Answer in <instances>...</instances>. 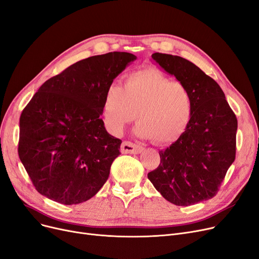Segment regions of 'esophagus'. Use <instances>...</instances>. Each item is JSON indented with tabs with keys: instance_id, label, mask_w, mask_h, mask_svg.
<instances>
[{
	"instance_id": "34e87169",
	"label": "esophagus",
	"mask_w": 259,
	"mask_h": 259,
	"mask_svg": "<svg viewBox=\"0 0 259 259\" xmlns=\"http://www.w3.org/2000/svg\"><path fill=\"white\" fill-rule=\"evenodd\" d=\"M143 150V147L136 143H132L130 141H123L120 147V151L122 153H133L137 154Z\"/></svg>"
}]
</instances>
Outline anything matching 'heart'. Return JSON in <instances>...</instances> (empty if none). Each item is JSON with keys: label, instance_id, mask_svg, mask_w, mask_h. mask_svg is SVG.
I'll list each match as a JSON object with an SVG mask.
<instances>
[{"label": "heart", "instance_id": "b5f03b06", "mask_svg": "<svg viewBox=\"0 0 259 259\" xmlns=\"http://www.w3.org/2000/svg\"><path fill=\"white\" fill-rule=\"evenodd\" d=\"M194 115L188 88L155 67L128 73L122 85L112 83L105 93L103 118L107 129L119 134L138 119V136L156 144H171L187 130Z\"/></svg>", "mask_w": 259, "mask_h": 259}]
</instances>
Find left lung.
<instances>
[{
	"label": "left lung",
	"mask_w": 259,
	"mask_h": 259,
	"mask_svg": "<svg viewBox=\"0 0 259 259\" xmlns=\"http://www.w3.org/2000/svg\"><path fill=\"white\" fill-rule=\"evenodd\" d=\"M152 58L188 88L194 115L183 136L159 151L160 165L148 179L167 201L193 205L218 193L236 156L237 118L219 84L193 62L161 53Z\"/></svg>",
	"instance_id": "1"
}]
</instances>
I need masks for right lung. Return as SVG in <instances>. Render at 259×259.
<instances>
[{
  "label": "right lung",
  "instance_id": "obj_1",
  "mask_svg": "<svg viewBox=\"0 0 259 259\" xmlns=\"http://www.w3.org/2000/svg\"><path fill=\"white\" fill-rule=\"evenodd\" d=\"M136 59L113 52L78 61L44 82L22 111L18 153L42 196L72 205L103 187L121 144L99 117L105 93Z\"/></svg>",
  "mask_w": 259,
  "mask_h": 259
}]
</instances>
